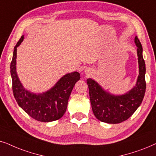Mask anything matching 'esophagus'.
<instances>
[{
	"instance_id": "34e87169",
	"label": "esophagus",
	"mask_w": 156,
	"mask_h": 156,
	"mask_svg": "<svg viewBox=\"0 0 156 156\" xmlns=\"http://www.w3.org/2000/svg\"><path fill=\"white\" fill-rule=\"evenodd\" d=\"M86 73H90V70H86Z\"/></svg>"
}]
</instances>
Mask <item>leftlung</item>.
I'll list each match as a JSON object with an SVG mask.
<instances>
[{"label":"left lung","mask_w":156,"mask_h":156,"mask_svg":"<svg viewBox=\"0 0 156 156\" xmlns=\"http://www.w3.org/2000/svg\"><path fill=\"white\" fill-rule=\"evenodd\" d=\"M135 43L138 47L139 76L136 86L129 92L122 95H111L103 90L95 80L91 78L87 79L93 114L101 121L114 124L125 121L142 103L146 88V64L143 57L142 45L137 36L135 38Z\"/></svg>","instance_id":"8db88e82"}]
</instances>
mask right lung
Segmentation results:
<instances>
[{"label": "right lung", "instance_id": "add662e5", "mask_svg": "<svg viewBox=\"0 0 156 156\" xmlns=\"http://www.w3.org/2000/svg\"><path fill=\"white\" fill-rule=\"evenodd\" d=\"M22 36L14 48L10 63V74L13 95L18 104L33 119L41 122L58 120L67 109L68 101L76 83L80 79V73L73 72L66 74L51 90L42 94H35L26 90L20 82L16 73L17 47L23 41Z\"/></svg>", "mask_w": 156, "mask_h": 156}]
</instances>
